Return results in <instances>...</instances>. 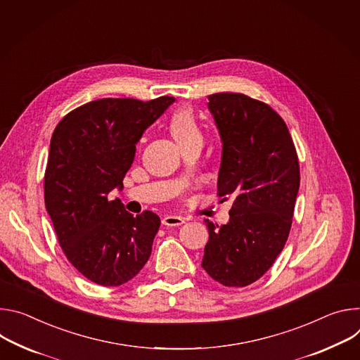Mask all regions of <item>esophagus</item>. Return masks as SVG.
Wrapping results in <instances>:
<instances>
[{"label":"esophagus","instance_id":"esophagus-1","mask_svg":"<svg viewBox=\"0 0 360 360\" xmlns=\"http://www.w3.org/2000/svg\"><path fill=\"white\" fill-rule=\"evenodd\" d=\"M162 223L165 224V226H180V224H183L184 223V219L183 217H180V216H165L163 217V220H162Z\"/></svg>","mask_w":360,"mask_h":360}]
</instances>
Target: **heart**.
I'll return each mask as SVG.
<instances>
[{"label": "heart", "instance_id": "obj_1", "mask_svg": "<svg viewBox=\"0 0 360 360\" xmlns=\"http://www.w3.org/2000/svg\"><path fill=\"white\" fill-rule=\"evenodd\" d=\"M170 131L180 146L202 140V127L190 107H179L170 117Z\"/></svg>", "mask_w": 360, "mask_h": 360}]
</instances>
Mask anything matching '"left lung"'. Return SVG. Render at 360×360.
I'll list each match as a JSON object with an SVG mask.
<instances>
[{"mask_svg":"<svg viewBox=\"0 0 360 360\" xmlns=\"http://www.w3.org/2000/svg\"><path fill=\"white\" fill-rule=\"evenodd\" d=\"M221 141L217 194L233 198L230 221L206 220L202 267L227 288L252 285L271 267L290 233L300 184L299 158L283 118L242 93L209 96Z\"/></svg>","mask_w":360,"mask_h":360,"instance_id":"8db88e82","label":"left lung"}]
</instances>
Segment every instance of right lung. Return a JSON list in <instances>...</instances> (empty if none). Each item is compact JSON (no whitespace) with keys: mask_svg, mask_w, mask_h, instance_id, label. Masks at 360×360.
Wrapping results in <instances>:
<instances>
[{"mask_svg":"<svg viewBox=\"0 0 360 360\" xmlns=\"http://www.w3.org/2000/svg\"><path fill=\"white\" fill-rule=\"evenodd\" d=\"M174 103L101 98L79 105L57 124L44 174V202L68 262L89 281L120 286L151 255L160 217H136L110 193L123 186L144 130Z\"/></svg>","mask_w":360,"mask_h":360,"instance_id":"add662e5","label":"right lung"}]
</instances>
